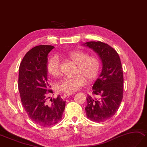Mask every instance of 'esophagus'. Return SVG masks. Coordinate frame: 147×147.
Returning <instances> with one entry per match:
<instances>
[{"mask_svg": "<svg viewBox=\"0 0 147 147\" xmlns=\"http://www.w3.org/2000/svg\"><path fill=\"white\" fill-rule=\"evenodd\" d=\"M71 94H73L72 93H64L63 94V96H64V98H66V97L69 96Z\"/></svg>", "mask_w": 147, "mask_h": 147, "instance_id": "34e87169", "label": "esophagus"}]
</instances>
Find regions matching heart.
I'll use <instances>...</instances> for the list:
<instances>
[{"label":"heart","instance_id":"obj_1","mask_svg":"<svg viewBox=\"0 0 147 147\" xmlns=\"http://www.w3.org/2000/svg\"><path fill=\"white\" fill-rule=\"evenodd\" d=\"M67 57L77 64L75 74L73 78H64L56 84L58 91L73 93L83 87L86 83L96 79L100 72L101 61L95 55H88L83 51H73L67 54ZM47 71L54 77L59 76L60 63L57 56L51 57L47 63Z\"/></svg>","mask_w":147,"mask_h":147}]
</instances>
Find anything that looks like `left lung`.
Segmentation results:
<instances>
[{"label":"left lung","mask_w":147,"mask_h":147,"mask_svg":"<svg viewBox=\"0 0 147 147\" xmlns=\"http://www.w3.org/2000/svg\"><path fill=\"white\" fill-rule=\"evenodd\" d=\"M100 57L103 69L93 86V96L86 98V117L98 123L107 121L118 111L123 96V73L115 49L101 41L85 43ZM96 96H99L97 98Z\"/></svg>","instance_id":"1"}]
</instances>
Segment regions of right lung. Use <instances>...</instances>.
<instances>
[{
    "mask_svg": "<svg viewBox=\"0 0 147 147\" xmlns=\"http://www.w3.org/2000/svg\"><path fill=\"white\" fill-rule=\"evenodd\" d=\"M54 48L50 45L33 47L23 57L19 70L18 88L20 100L28 117L37 125L48 127L59 122L66 101L59 95L47 102V95L53 93L47 83V55Z\"/></svg>",
    "mask_w": 147,
    "mask_h": 147,
    "instance_id": "add662e5",
    "label": "right lung"
}]
</instances>
